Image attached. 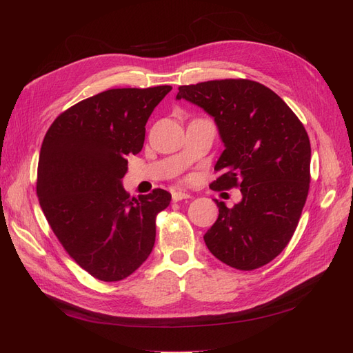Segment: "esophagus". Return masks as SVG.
Instances as JSON below:
<instances>
[{
  "label": "esophagus",
  "instance_id": "1",
  "mask_svg": "<svg viewBox=\"0 0 353 353\" xmlns=\"http://www.w3.org/2000/svg\"><path fill=\"white\" fill-rule=\"evenodd\" d=\"M191 196L188 193H184V191H174L172 193V200L174 201H181V200H185L190 199Z\"/></svg>",
  "mask_w": 353,
  "mask_h": 353
}]
</instances>
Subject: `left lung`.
Segmentation results:
<instances>
[{
  "mask_svg": "<svg viewBox=\"0 0 353 353\" xmlns=\"http://www.w3.org/2000/svg\"><path fill=\"white\" fill-rule=\"evenodd\" d=\"M213 117L223 143L212 188L240 187L241 201L227 208L205 234L210 253L241 271L271 262L293 237L309 191L311 143L292 109L265 85L221 79L178 88Z\"/></svg>",
  "mask_w": 353,
  "mask_h": 353,
  "instance_id": "obj_1",
  "label": "left lung"
}]
</instances>
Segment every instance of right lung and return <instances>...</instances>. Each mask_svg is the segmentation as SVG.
I'll list each match as a JSON object with an SVG mask.
<instances>
[{
	"label": "right lung",
	"mask_w": 353,
	"mask_h": 353,
	"mask_svg": "<svg viewBox=\"0 0 353 353\" xmlns=\"http://www.w3.org/2000/svg\"><path fill=\"white\" fill-rule=\"evenodd\" d=\"M172 90L116 88L82 100L52 122L41 145L37 194L63 248L101 281L131 275L152 253L162 188L130 197L128 154L141 152L145 123Z\"/></svg>",
	"instance_id": "1"
}]
</instances>
